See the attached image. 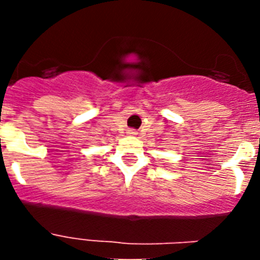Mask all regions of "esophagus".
<instances>
[{
	"label": "esophagus",
	"mask_w": 260,
	"mask_h": 260,
	"mask_svg": "<svg viewBox=\"0 0 260 260\" xmlns=\"http://www.w3.org/2000/svg\"><path fill=\"white\" fill-rule=\"evenodd\" d=\"M127 134H130V135H135V134H137V132H135V130H128Z\"/></svg>",
	"instance_id": "1"
}]
</instances>
